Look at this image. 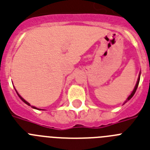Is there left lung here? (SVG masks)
Masks as SVG:
<instances>
[{
    "instance_id": "left-lung-1",
    "label": "left lung",
    "mask_w": 150,
    "mask_h": 150,
    "mask_svg": "<svg viewBox=\"0 0 150 150\" xmlns=\"http://www.w3.org/2000/svg\"><path fill=\"white\" fill-rule=\"evenodd\" d=\"M139 78H140V74H139V78H138V80H137V84H136V86H135V87H134V90H133V92H132V93H131V94L130 95V96H129V97L127 98V101H128V100H130V98H132L133 96H134V93H136V90H137V87H138V85H139ZM126 101V102H127Z\"/></svg>"
}]
</instances>
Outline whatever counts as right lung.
<instances>
[{
	"instance_id": "add662e5",
	"label": "right lung",
	"mask_w": 150,
	"mask_h": 150,
	"mask_svg": "<svg viewBox=\"0 0 150 150\" xmlns=\"http://www.w3.org/2000/svg\"><path fill=\"white\" fill-rule=\"evenodd\" d=\"M16 93H17V95H18V96H19V97H20V98H21V100L23 101V102H25V104H26V105H30V104H29V102H26V101H25V99H23V98H22L21 96H20V95L18 94V93H17V92H16ZM33 108H35V109H39V108H35V107H33Z\"/></svg>"
}]
</instances>
